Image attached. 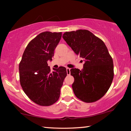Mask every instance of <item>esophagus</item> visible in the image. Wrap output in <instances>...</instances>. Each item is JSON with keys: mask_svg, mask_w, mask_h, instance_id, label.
Instances as JSON below:
<instances>
[{"mask_svg": "<svg viewBox=\"0 0 131 131\" xmlns=\"http://www.w3.org/2000/svg\"><path fill=\"white\" fill-rule=\"evenodd\" d=\"M66 72H67L68 75H70V69L69 68H66Z\"/></svg>", "mask_w": 131, "mask_h": 131, "instance_id": "esophagus-1", "label": "esophagus"}]
</instances>
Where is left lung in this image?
<instances>
[{"label":"left lung","mask_w":131,"mask_h":131,"mask_svg":"<svg viewBox=\"0 0 131 131\" xmlns=\"http://www.w3.org/2000/svg\"><path fill=\"white\" fill-rule=\"evenodd\" d=\"M62 37L85 62L81 70L70 69L75 95L87 103L99 100L109 89L114 77L113 62L105 44L88 30L66 32Z\"/></svg>","instance_id":"obj_1"}]
</instances>
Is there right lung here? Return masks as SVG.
<instances>
[{
  "label": "right lung",
  "instance_id": "right-lung-1",
  "mask_svg": "<svg viewBox=\"0 0 131 131\" xmlns=\"http://www.w3.org/2000/svg\"><path fill=\"white\" fill-rule=\"evenodd\" d=\"M62 32H44L32 40L26 47L19 65V81L23 91L30 100L40 106H48L58 100L61 88L67 76L66 69L53 68L52 61Z\"/></svg>",
  "mask_w": 131,
  "mask_h": 131
}]
</instances>
